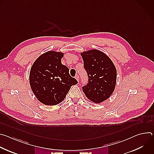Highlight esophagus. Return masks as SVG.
<instances>
[{
    "label": "esophagus",
    "instance_id": "34e87169",
    "mask_svg": "<svg viewBox=\"0 0 154 154\" xmlns=\"http://www.w3.org/2000/svg\"><path fill=\"white\" fill-rule=\"evenodd\" d=\"M75 78L76 79V80L79 82V75H75Z\"/></svg>",
    "mask_w": 154,
    "mask_h": 154
}]
</instances>
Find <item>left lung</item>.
<instances>
[{
  "mask_svg": "<svg viewBox=\"0 0 154 154\" xmlns=\"http://www.w3.org/2000/svg\"><path fill=\"white\" fill-rule=\"evenodd\" d=\"M88 82L82 86L86 97L99 103L107 99L115 90L116 69L113 63L103 52L93 49L81 54Z\"/></svg>",
  "mask_w": 154,
  "mask_h": 154,
  "instance_id": "1",
  "label": "left lung"
}]
</instances>
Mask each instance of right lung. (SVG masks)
Instances as JSON below:
<instances>
[{
    "label": "right lung",
    "mask_w": 154,
    "mask_h": 154,
    "mask_svg": "<svg viewBox=\"0 0 154 154\" xmlns=\"http://www.w3.org/2000/svg\"><path fill=\"white\" fill-rule=\"evenodd\" d=\"M63 54L49 51L39 56L32 65L30 85L36 98L43 104L55 105L61 102L77 80L61 63Z\"/></svg>",
    "instance_id": "obj_1"
}]
</instances>
